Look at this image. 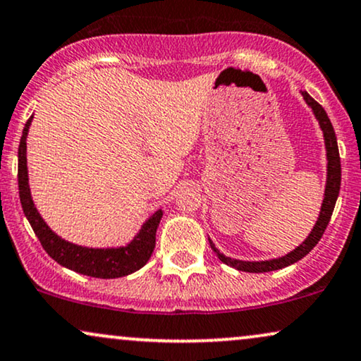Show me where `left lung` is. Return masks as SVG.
I'll list each match as a JSON object with an SVG mask.
<instances>
[{
	"label": "left lung",
	"mask_w": 361,
	"mask_h": 361,
	"mask_svg": "<svg viewBox=\"0 0 361 361\" xmlns=\"http://www.w3.org/2000/svg\"><path fill=\"white\" fill-rule=\"evenodd\" d=\"M302 97L310 108H312L314 118H317L320 130L323 131V140H325V149H326V183H325V193H323V203L320 208V214H318V220L314 223L313 230L310 231L307 240L302 245H298L293 252L286 253L285 257L273 258V259H264V262H243V259H236L225 257L220 253V250L213 245V241L208 238L209 246L216 257L221 259L223 263L228 267L235 268L240 271H248V273H264V271H275L281 270V268L290 267L296 262H300L303 257L312 252L314 245L320 241V238L325 233L328 221H330L333 208H335L336 198L340 193V183H341V165H340V153H338V143H336V135L333 130L330 118H328L326 111L322 108V104H318L314 99L310 97L307 91H302Z\"/></svg>",
	"instance_id": "1"
}]
</instances>
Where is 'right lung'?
I'll return each mask as SVG.
<instances>
[{"mask_svg":"<svg viewBox=\"0 0 361 361\" xmlns=\"http://www.w3.org/2000/svg\"><path fill=\"white\" fill-rule=\"evenodd\" d=\"M33 121V116L26 121L23 130L20 148H18V186H20V200L25 216L28 218L35 235L47 250V253L61 267L81 275L93 278H120L138 271L148 263L152 257L154 243H157V230L161 221L163 209L154 212L133 236V240L125 246H109V248H90L71 243L54 233L38 213L28 183V166H26V138Z\"/></svg>","mask_w":361,"mask_h":361,"instance_id":"add662e5","label":"right lung"}]
</instances>
